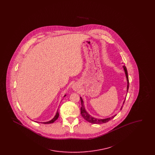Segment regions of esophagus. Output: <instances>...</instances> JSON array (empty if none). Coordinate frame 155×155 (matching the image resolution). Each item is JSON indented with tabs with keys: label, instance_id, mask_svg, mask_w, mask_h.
Here are the masks:
<instances>
[{
	"label": "esophagus",
	"instance_id": "esophagus-1",
	"mask_svg": "<svg viewBox=\"0 0 155 155\" xmlns=\"http://www.w3.org/2000/svg\"><path fill=\"white\" fill-rule=\"evenodd\" d=\"M73 89H74V90H75V91H77V89H78V87L77 86V85H73Z\"/></svg>",
	"mask_w": 155,
	"mask_h": 155
}]
</instances>
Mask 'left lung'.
<instances>
[{"mask_svg":"<svg viewBox=\"0 0 155 155\" xmlns=\"http://www.w3.org/2000/svg\"><path fill=\"white\" fill-rule=\"evenodd\" d=\"M123 68H124V71H125V76H126V78H127V91L128 92V90L129 88V80H128V73H127V68L124 65L123 66ZM80 99H81V116L83 117V118H84L85 120H86L87 121H88L91 123H92V124H102V123H107L110 120L112 119L113 118H114L116 116H113L112 117H111L110 118H104V119H98V118H94L93 117H92L90 114H89L85 110V107H84V102H83V100L82 99V97H80ZM125 101H124L123 104L124 103ZM123 108V106H121V110Z\"/></svg>","mask_w":155,"mask_h":155,"instance_id":"8db88e82","label":"left lung"}]
</instances>
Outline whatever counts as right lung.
I'll list each match as a JSON object with an SVG mask.
<instances>
[{"label":"right lung","mask_w":155,"mask_h":155,"mask_svg":"<svg viewBox=\"0 0 155 155\" xmlns=\"http://www.w3.org/2000/svg\"><path fill=\"white\" fill-rule=\"evenodd\" d=\"M65 96H66V95L64 96V97H65ZM59 116V111H58V110L57 113H56V115H55V116L53 117V119H52V120H50V121H47V122H42V123H42V124H51V123H53V122H54V121L58 118ZM37 123H38V122H37Z\"/></svg>","instance_id":"obj_1"}]
</instances>
